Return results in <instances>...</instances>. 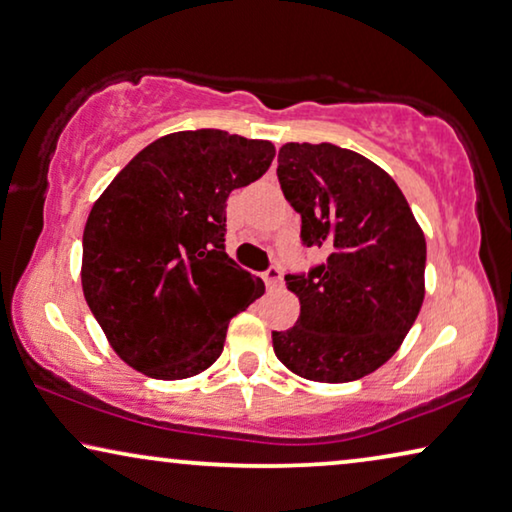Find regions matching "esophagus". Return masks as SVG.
Here are the masks:
<instances>
[{"instance_id":"obj_1","label":"esophagus","mask_w":512,"mask_h":512,"mask_svg":"<svg viewBox=\"0 0 512 512\" xmlns=\"http://www.w3.org/2000/svg\"><path fill=\"white\" fill-rule=\"evenodd\" d=\"M263 281L268 288H277L281 284V268L279 265H270L268 270L263 272Z\"/></svg>"}]
</instances>
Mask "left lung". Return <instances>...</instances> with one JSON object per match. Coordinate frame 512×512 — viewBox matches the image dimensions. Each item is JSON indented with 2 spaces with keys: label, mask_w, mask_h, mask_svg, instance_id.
<instances>
[{
  "label": "left lung",
  "mask_w": 512,
  "mask_h": 512,
  "mask_svg": "<svg viewBox=\"0 0 512 512\" xmlns=\"http://www.w3.org/2000/svg\"><path fill=\"white\" fill-rule=\"evenodd\" d=\"M277 177L302 217V244L328 251V261L286 274L300 318L272 332L274 353L302 379L358 381L388 362L416 323L425 235L397 182L353 150L286 143Z\"/></svg>",
  "instance_id": "8db88e82"
}]
</instances>
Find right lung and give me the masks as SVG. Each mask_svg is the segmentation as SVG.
<instances>
[{
    "instance_id": "add662e5",
    "label": "right lung",
    "mask_w": 512,
    "mask_h": 512,
    "mask_svg": "<svg viewBox=\"0 0 512 512\" xmlns=\"http://www.w3.org/2000/svg\"><path fill=\"white\" fill-rule=\"evenodd\" d=\"M274 159L270 140L177 131L140 150L94 203L83 293L110 346L136 372L180 381L224 351L228 321L265 284L226 254V201Z\"/></svg>"
}]
</instances>
